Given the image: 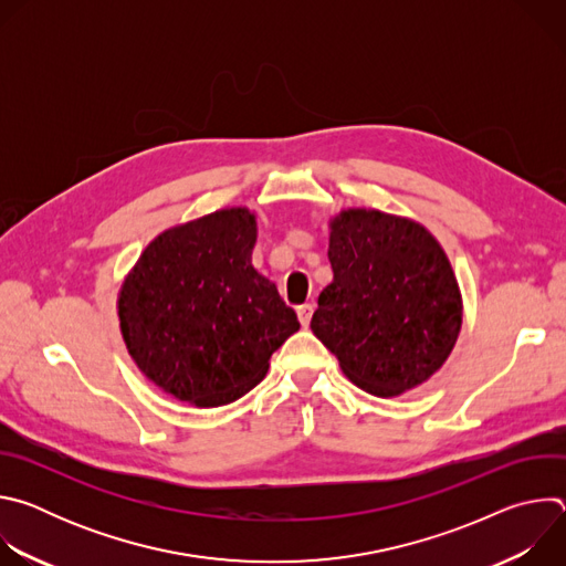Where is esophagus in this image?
I'll list each match as a JSON object with an SVG mask.
<instances>
[{
    "instance_id": "obj_1",
    "label": "esophagus",
    "mask_w": 566,
    "mask_h": 566,
    "mask_svg": "<svg viewBox=\"0 0 566 566\" xmlns=\"http://www.w3.org/2000/svg\"><path fill=\"white\" fill-rule=\"evenodd\" d=\"M313 311H315V304H313V302H306V304H300V306H297V317H300V322H302V327H308Z\"/></svg>"
}]
</instances>
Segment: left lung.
I'll return each instance as SVG.
<instances>
[{"mask_svg": "<svg viewBox=\"0 0 566 566\" xmlns=\"http://www.w3.org/2000/svg\"><path fill=\"white\" fill-rule=\"evenodd\" d=\"M334 282L311 329L345 376L374 396L428 380L461 329V293L439 241L417 221L345 210L332 221Z\"/></svg>", "mask_w": 566, "mask_h": 566, "instance_id": "obj_1", "label": "left lung"}]
</instances>
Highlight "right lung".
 Listing matches in <instances>:
<instances>
[{"mask_svg":"<svg viewBox=\"0 0 566 566\" xmlns=\"http://www.w3.org/2000/svg\"><path fill=\"white\" fill-rule=\"evenodd\" d=\"M255 214L217 210L160 232L127 275L118 317L138 369L179 400L217 408L251 391L300 329L253 264Z\"/></svg>","mask_w":566,"mask_h":566,"instance_id":"obj_1","label":"right lung"}]
</instances>
